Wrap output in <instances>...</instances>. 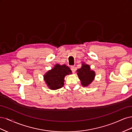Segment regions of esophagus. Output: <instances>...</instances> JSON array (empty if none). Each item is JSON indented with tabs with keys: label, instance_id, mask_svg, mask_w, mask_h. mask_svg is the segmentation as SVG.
Wrapping results in <instances>:
<instances>
[{
	"label": "esophagus",
	"instance_id": "obj_1",
	"mask_svg": "<svg viewBox=\"0 0 132 132\" xmlns=\"http://www.w3.org/2000/svg\"><path fill=\"white\" fill-rule=\"evenodd\" d=\"M70 69H71V71H72L73 73H75V67H74V66L71 67Z\"/></svg>",
	"mask_w": 132,
	"mask_h": 132
}]
</instances>
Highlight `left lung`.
<instances>
[{
  "instance_id": "left-lung-1",
  "label": "left lung",
  "mask_w": 132,
  "mask_h": 132,
  "mask_svg": "<svg viewBox=\"0 0 132 132\" xmlns=\"http://www.w3.org/2000/svg\"><path fill=\"white\" fill-rule=\"evenodd\" d=\"M77 71L78 77L81 81V85L84 87L90 86L95 77V71L91 69L90 65L82 62L81 67L78 69Z\"/></svg>"
}]
</instances>
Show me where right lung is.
Listing matches in <instances>:
<instances>
[{"mask_svg": "<svg viewBox=\"0 0 132 132\" xmlns=\"http://www.w3.org/2000/svg\"><path fill=\"white\" fill-rule=\"evenodd\" d=\"M71 74V70L65 64L60 65L57 64L52 69L45 74L43 75V79L48 88L51 90H55L64 86L65 77Z\"/></svg>", "mask_w": 132, "mask_h": 132, "instance_id": "add662e5", "label": "right lung"}]
</instances>
